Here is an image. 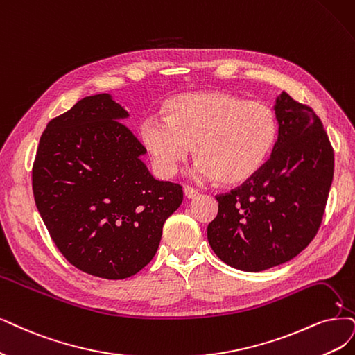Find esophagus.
<instances>
[{
  "mask_svg": "<svg viewBox=\"0 0 355 355\" xmlns=\"http://www.w3.org/2000/svg\"><path fill=\"white\" fill-rule=\"evenodd\" d=\"M184 194H186V198L187 199H196L199 196V191L196 190V189H193V187H184Z\"/></svg>",
  "mask_w": 355,
  "mask_h": 355,
  "instance_id": "34e87169",
  "label": "esophagus"
}]
</instances>
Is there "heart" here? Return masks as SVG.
<instances>
[{
	"label": "heart",
	"instance_id": "heart-1",
	"mask_svg": "<svg viewBox=\"0 0 355 355\" xmlns=\"http://www.w3.org/2000/svg\"><path fill=\"white\" fill-rule=\"evenodd\" d=\"M165 120L143 121L141 144L164 178L174 177L193 152L198 174L240 184L263 168L278 139V120L266 103L228 92H193L164 105Z\"/></svg>",
	"mask_w": 355,
	"mask_h": 355
}]
</instances>
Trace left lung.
<instances>
[{
  "label": "left lung",
  "instance_id": "8db88e82",
  "mask_svg": "<svg viewBox=\"0 0 355 355\" xmlns=\"http://www.w3.org/2000/svg\"><path fill=\"white\" fill-rule=\"evenodd\" d=\"M278 140L259 173L216 196L207 225L215 254L231 268L260 272L294 259L318 234L334 180V149L320 118L286 92L277 98Z\"/></svg>",
  "mask_w": 355,
  "mask_h": 355
}]
</instances>
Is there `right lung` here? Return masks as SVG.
<instances>
[{
	"mask_svg": "<svg viewBox=\"0 0 355 355\" xmlns=\"http://www.w3.org/2000/svg\"><path fill=\"white\" fill-rule=\"evenodd\" d=\"M125 118L110 94L80 99L48 123L32 169L35 203L58 250L103 279L146 266L182 202L181 186L149 173Z\"/></svg>",
	"mask_w": 355,
	"mask_h": 355,
	"instance_id": "obj_1",
	"label": "right lung"
}]
</instances>
